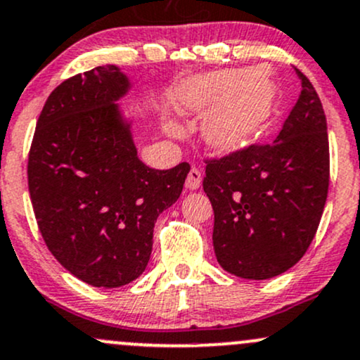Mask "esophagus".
Listing matches in <instances>:
<instances>
[{"mask_svg": "<svg viewBox=\"0 0 360 360\" xmlns=\"http://www.w3.org/2000/svg\"><path fill=\"white\" fill-rule=\"evenodd\" d=\"M200 186H201V172H200V169L193 167L191 171L188 172L186 188L188 189H198Z\"/></svg>", "mask_w": 360, "mask_h": 360, "instance_id": "1", "label": "esophagus"}]
</instances>
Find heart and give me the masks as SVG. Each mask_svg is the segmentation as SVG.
Masks as SVG:
<instances>
[{"mask_svg":"<svg viewBox=\"0 0 360 360\" xmlns=\"http://www.w3.org/2000/svg\"><path fill=\"white\" fill-rule=\"evenodd\" d=\"M172 101L184 114H205L220 103L205 122V140L219 152H236L250 145L270 120L276 85L262 68H229L186 80ZM167 128L177 131L172 124Z\"/></svg>","mask_w":360,"mask_h":360,"instance_id":"heart-1","label":"heart"}]
</instances>
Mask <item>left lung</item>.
I'll return each mask as SVG.
<instances>
[{
  "instance_id": "8db88e82",
  "label": "left lung",
  "mask_w": 360,
  "mask_h": 360,
  "mask_svg": "<svg viewBox=\"0 0 360 360\" xmlns=\"http://www.w3.org/2000/svg\"><path fill=\"white\" fill-rule=\"evenodd\" d=\"M294 70L302 90L274 143L205 159L217 262L240 278L266 280L294 266L313 243L326 203L325 110L313 84Z\"/></svg>"
}]
</instances>
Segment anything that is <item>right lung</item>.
<instances>
[{"label": "right lung", "mask_w": 360, "mask_h": 360, "mask_svg": "<svg viewBox=\"0 0 360 360\" xmlns=\"http://www.w3.org/2000/svg\"><path fill=\"white\" fill-rule=\"evenodd\" d=\"M114 65L75 75L47 97L27 177L47 250L94 287L126 285L147 268L153 225L183 191L188 162L167 171L136 157L114 102L128 90Z\"/></svg>", "instance_id": "add662e5"}]
</instances>
